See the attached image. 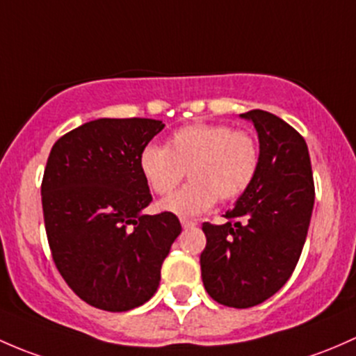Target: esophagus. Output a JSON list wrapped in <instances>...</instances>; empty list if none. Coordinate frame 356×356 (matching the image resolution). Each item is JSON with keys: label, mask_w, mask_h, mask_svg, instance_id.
Segmentation results:
<instances>
[{"label": "esophagus", "mask_w": 356, "mask_h": 356, "mask_svg": "<svg viewBox=\"0 0 356 356\" xmlns=\"http://www.w3.org/2000/svg\"><path fill=\"white\" fill-rule=\"evenodd\" d=\"M179 221H181L183 228H193V226L197 225L195 219H190V218H181V219H179Z\"/></svg>", "instance_id": "esophagus-1"}]
</instances>
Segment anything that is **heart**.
<instances>
[{"label": "heart", "mask_w": 356, "mask_h": 356, "mask_svg": "<svg viewBox=\"0 0 356 356\" xmlns=\"http://www.w3.org/2000/svg\"><path fill=\"white\" fill-rule=\"evenodd\" d=\"M260 168V144L254 131L225 123H192L175 131L166 147L149 144L140 154V171L151 190L168 195L164 211L192 216L207 211L216 200L229 202L243 195Z\"/></svg>", "instance_id": "b5f03b06"}]
</instances>
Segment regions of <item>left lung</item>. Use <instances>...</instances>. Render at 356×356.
<instances>
[{
    "mask_svg": "<svg viewBox=\"0 0 356 356\" xmlns=\"http://www.w3.org/2000/svg\"><path fill=\"white\" fill-rule=\"evenodd\" d=\"M257 128L260 168L225 225L204 222L200 254L205 291L234 309H248L291 277L312 218L315 186L305 138L280 116L243 113Z\"/></svg>",
    "mask_w": 356,
    "mask_h": 356,
    "instance_id": "1",
    "label": "left lung"
}]
</instances>
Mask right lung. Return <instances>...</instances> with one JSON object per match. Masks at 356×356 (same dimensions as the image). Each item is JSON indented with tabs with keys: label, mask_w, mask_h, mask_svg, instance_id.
<instances>
[{
	"label": "right lung",
	"mask_w": 356,
	"mask_h": 356,
	"mask_svg": "<svg viewBox=\"0 0 356 356\" xmlns=\"http://www.w3.org/2000/svg\"><path fill=\"white\" fill-rule=\"evenodd\" d=\"M163 128L149 118L94 120L58 138L47 157L41 195L51 255L96 309L127 312L147 302L181 233L173 212L140 214L152 202L140 154Z\"/></svg>",
	"instance_id": "1"
}]
</instances>
